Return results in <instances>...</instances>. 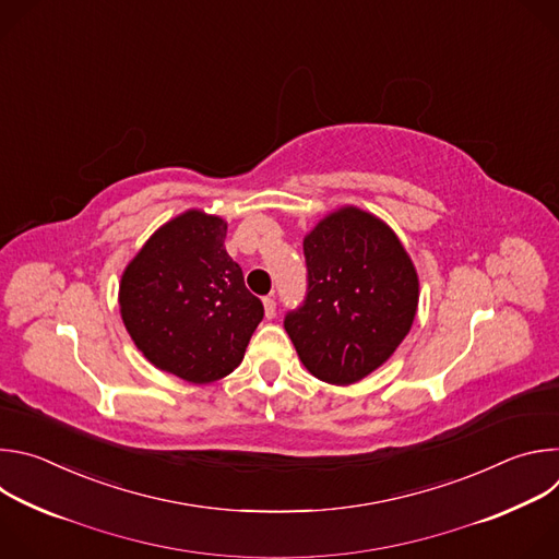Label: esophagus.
Wrapping results in <instances>:
<instances>
[{
	"label": "esophagus",
	"instance_id": "34e87169",
	"mask_svg": "<svg viewBox=\"0 0 559 559\" xmlns=\"http://www.w3.org/2000/svg\"><path fill=\"white\" fill-rule=\"evenodd\" d=\"M263 307H265V316H267V318H274V313H276V300H274L272 296H265V298H263Z\"/></svg>",
	"mask_w": 559,
	"mask_h": 559
}]
</instances>
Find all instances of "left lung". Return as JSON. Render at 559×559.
Here are the masks:
<instances>
[{"label": "left lung", "instance_id": "8db88e82", "mask_svg": "<svg viewBox=\"0 0 559 559\" xmlns=\"http://www.w3.org/2000/svg\"><path fill=\"white\" fill-rule=\"evenodd\" d=\"M302 252L307 292L285 313V332L316 378L352 384L409 334L418 309L414 263L380 218L356 207L325 216Z\"/></svg>", "mask_w": 559, "mask_h": 559}]
</instances>
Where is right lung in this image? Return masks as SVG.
I'll return each mask as SVG.
<instances>
[{
  "label": "right lung",
  "mask_w": 559,
  "mask_h": 559,
  "mask_svg": "<svg viewBox=\"0 0 559 559\" xmlns=\"http://www.w3.org/2000/svg\"><path fill=\"white\" fill-rule=\"evenodd\" d=\"M225 234L223 218L190 210L150 236L119 285L134 345L154 367L197 384L241 365L265 313L225 252Z\"/></svg>",
  "instance_id": "1"
}]
</instances>
